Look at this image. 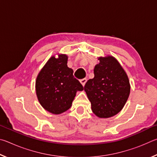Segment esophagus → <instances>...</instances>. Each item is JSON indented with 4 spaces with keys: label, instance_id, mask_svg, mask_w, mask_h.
Masks as SVG:
<instances>
[{
    "label": "esophagus",
    "instance_id": "34e87169",
    "mask_svg": "<svg viewBox=\"0 0 157 157\" xmlns=\"http://www.w3.org/2000/svg\"><path fill=\"white\" fill-rule=\"evenodd\" d=\"M87 81V79L86 78H84V79H80V83L82 84V86H84L85 84H86V82Z\"/></svg>",
    "mask_w": 157,
    "mask_h": 157
}]
</instances>
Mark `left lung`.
<instances>
[{"label":"left lung","instance_id":"1","mask_svg":"<svg viewBox=\"0 0 157 157\" xmlns=\"http://www.w3.org/2000/svg\"><path fill=\"white\" fill-rule=\"evenodd\" d=\"M94 78L84 86L91 109L100 118L116 115L123 109L130 94V84L121 63L111 55L99 57Z\"/></svg>","mask_w":157,"mask_h":157}]
</instances>
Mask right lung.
<instances>
[{
    "instance_id": "1",
    "label": "right lung",
    "mask_w": 157,
    "mask_h": 157,
    "mask_svg": "<svg viewBox=\"0 0 157 157\" xmlns=\"http://www.w3.org/2000/svg\"><path fill=\"white\" fill-rule=\"evenodd\" d=\"M68 56L58 54L48 60L36 77L35 89L39 103L52 114L62 113L70 109L77 91L84 90L73 71L67 66Z\"/></svg>"
}]
</instances>
